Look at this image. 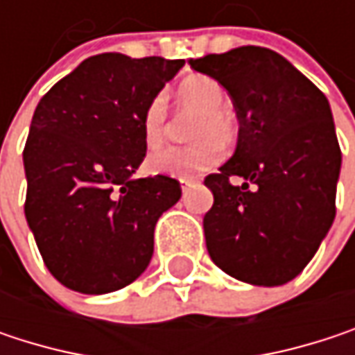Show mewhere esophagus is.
I'll return each instance as SVG.
<instances>
[{"mask_svg": "<svg viewBox=\"0 0 355 355\" xmlns=\"http://www.w3.org/2000/svg\"><path fill=\"white\" fill-rule=\"evenodd\" d=\"M197 182H199L197 178H180V187H182V191H187V189L195 187Z\"/></svg>", "mask_w": 355, "mask_h": 355, "instance_id": "obj_1", "label": "esophagus"}]
</instances>
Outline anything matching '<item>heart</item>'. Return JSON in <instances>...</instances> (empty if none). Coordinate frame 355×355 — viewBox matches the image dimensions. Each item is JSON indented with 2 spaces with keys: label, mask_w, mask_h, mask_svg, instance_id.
I'll list each match as a JSON object with an SVG mask.
<instances>
[{
  "label": "heart",
  "mask_w": 355,
  "mask_h": 355,
  "mask_svg": "<svg viewBox=\"0 0 355 355\" xmlns=\"http://www.w3.org/2000/svg\"><path fill=\"white\" fill-rule=\"evenodd\" d=\"M177 105L182 110L197 112L191 125V139L197 141L187 148H168L152 156L154 173L168 177L189 178L214 168L222 160V148L234 141L236 129L232 116L224 110L226 92L207 76H189L177 88ZM166 133V105L162 96H154L141 114V135L148 150H158Z\"/></svg>",
  "instance_id": "b5f03b06"
}]
</instances>
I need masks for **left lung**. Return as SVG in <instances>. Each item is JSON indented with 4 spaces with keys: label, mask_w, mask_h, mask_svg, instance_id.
I'll list each match as a JSON object with an SVG mask.
<instances>
[{
    "label": "left lung",
    "mask_w": 355,
    "mask_h": 355,
    "mask_svg": "<svg viewBox=\"0 0 355 355\" xmlns=\"http://www.w3.org/2000/svg\"><path fill=\"white\" fill-rule=\"evenodd\" d=\"M189 65L228 90L241 123L234 156L205 177L207 252L241 282L288 284L335 220L341 150L329 101L271 49L239 46ZM232 176L245 182L236 187Z\"/></svg>",
    "instance_id": "1"
}]
</instances>
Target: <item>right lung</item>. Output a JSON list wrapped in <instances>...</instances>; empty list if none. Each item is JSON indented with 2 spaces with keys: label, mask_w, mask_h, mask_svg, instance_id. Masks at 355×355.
Segmentation results:
<instances>
[{
  "label": "right lung",
  "mask_w": 355,
  "mask_h": 355,
  "mask_svg": "<svg viewBox=\"0 0 355 355\" xmlns=\"http://www.w3.org/2000/svg\"><path fill=\"white\" fill-rule=\"evenodd\" d=\"M182 65L103 53L40 98L24 146V214L65 288L108 294L150 265L156 222L180 199V184L133 178L146 158L141 114Z\"/></svg>",
  "instance_id": "1"
}]
</instances>
